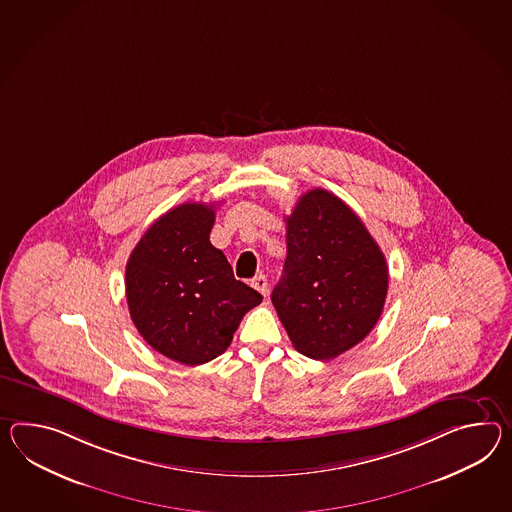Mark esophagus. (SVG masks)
<instances>
[{"label": "esophagus", "instance_id": "esophagus-1", "mask_svg": "<svg viewBox=\"0 0 512 512\" xmlns=\"http://www.w3.org/2000/svg\"><path fill=\"white\" fill-rule=\"evenodd\" d=\"M251 287L255 288V290H259L262 296H266V294H268V279H266L264 275L259 274L257 277H253Z\"/></svg>", "mask_w": 512, "mask_h": 512}]
</instances>
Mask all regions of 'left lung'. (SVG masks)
Returning <instances> with one entry per match:
<instances>
[{"mask_svg": "<svg viewBox=\"0 0 512 512\" xmlns=\"http://www.w3.org/2000/svg\"><path fill=\"white\" fill-rule=\"evenodd\" d=\"M387 290V259L361 218L324 188L303 194L287 216L285 270L272 292L294 348L329 361L357 346Z\"/></svg>", "mask_w": 512, "mask_h": 512, "instance_id": "1", "label": "left lung"}]
</instances>
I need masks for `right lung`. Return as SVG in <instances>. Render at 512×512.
Listing matches in <instances>:
<instances>
[{"instance_id": "right-lung-1", "label": "right lung", "mask_w": 512, "mask_h": 512, "mask_svg": "<svg viewBox=\"0 0 512 512\" xmlns=\"http://www.w3.org/2000/svg\"><path fill=\"white\" fill-rule=\"evenodd\" d=\"M214 205L183 203L155 220L125 266L131 320L151 348L198 366L229 348L262 296L237 281L209 240Z\"/></svg>"}]
</instances>
